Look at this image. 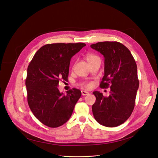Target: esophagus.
<instances>
[{
  "mask_svg": "<svg viewBox=\"0 0 158 158\" xmlns=\"http://www.w3.org/2000/svg\"><path fill=\"white\" fill-rule=\"evenodd\" d=\"M81 94L84 96H85V95H87V94H89V92L85 91H81Z\"/></svg>",
  "mask_w": 158,
  "mask_h": 158,
  "instance_id": "esophagus-1",
  "label": "esophagus"
}]
</instances>
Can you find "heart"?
<instances>
[{
	"mask_svg": "<svg viewBox=\"0 0 158 158\" xmlns=\"http://www.w3.org/2000/svg\"><path fill=\"white\" fill-rule=\"evenodd\" d=\"M96 57H97V56H95V55H93V54H88L86 56V60L88 62V61H89L93 60L94 58H95ZM81 85H82L84 87H87V88H89V87H91V83H83Z\"/></svg>",
	"mask_w": 158,
	"mask_h": 158,
	"instance_id": "heart-1",
	"label": "heart"
}]
</instances>
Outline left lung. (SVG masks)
Here are the masks:
<instances>
[{
	"label": "left lung",
	"mask_w": 158,
	"mask_h": 158,
	"mask_svg": "<svg viewBox=\"0 0 158 158\" xmlns=\"http://www.w3.org/2000/svg\"><path fill=\"white\" fill-rule=\"evenodd\" d=\"M93 49L104 57V75L101 88L110 85L108 97L94 91L96 101L92 106L93 116L101 125L115 127L124 123L134 110L139 88L135 61L127 47L117 41L93 44Z\"/></svg>",
	"instance_id": "8db88e82"
}]
</instances>
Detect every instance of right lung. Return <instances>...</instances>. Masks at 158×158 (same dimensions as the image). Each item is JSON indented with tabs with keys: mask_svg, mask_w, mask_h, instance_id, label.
Wrapping results in <instances>:
<instances>
[{
	"mask_svg": "<svg viewBox=\"0 0 158 158\" xmlns=\"http://www.w3.org/2000/svg\"><path fill=\"white\" fill-rule=\"evenodd\" d=\"M86 45L47 44L41 47L30 61L26 79L27 100L34 116L48 127L57 128L70 118L81 91L73 88L64 94L58 89L67 80L71 58Z\"/></svg>",
	"mask_w": 158,
	"mask_h": 158,
	"instance_id": "right-lung-1",
	"label": "right lung"
}]
</instances>
